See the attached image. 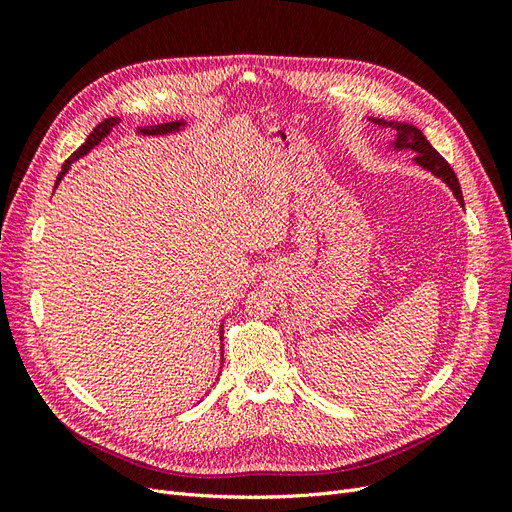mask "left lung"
Returning <instances> with one entry per match:
<instances>
[{"instance_id":"left-lung-1","label":"left lung","mask_w":512,"mask_h":512,"mask_svg":"<svg viewBox=\"0 0 512 512\" xmlns=\"http://www.w3.org/2000/svg\"><path fill=\"white\" fill-rule=\"evenodd\" d=\"M369 121H374L380 128L393 130L395 141H391L389 147L395 151H414L416 153L414 162L421 168L429 170L433 177L442 179L448 188L453 190V196L459 200V205H463V196H461L457 175L453 173V168L448 166V162L440 156V153L429 145V141L421 130L406 121H386V119H376V117H369Z\"/></svg>"}]
</instances>
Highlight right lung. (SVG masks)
I'll use <instances>...</instances> for the list:
<instances>
[{
	"label": "right lung",
	"instance_id": "add662e5",
	"mask_svg": "<svg viewBox=\"0 0 512 512\" xmlns=\"http://www.w3.org/2000/svg\"><path fill=\"white\" fill-rule=\"evenodd\" d=\"M119 117H108V119H104L102 123H98V126L94 128V132H91L89 136H87V141L76 149L72 156L64 162V166H61V173L57 175V181H55V188L57 185L61 183V179L66 177V173L70 170V166H72V162H76V160H81L83 156H87V153L94 149V147H98L104 138L113 132V128L115 126H119ZM185 128V121L183 119H179V121H170V123H160V126H151V128H138L136 132L138 134H143V136H164V134H173V132H179V130H183ZM224 339V327H220V342Z\"/></svg>",
	"mask_w": 512,
	"mask_h": 512
}]
</instances>
